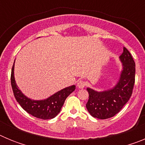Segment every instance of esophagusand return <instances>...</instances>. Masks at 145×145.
I'll return each instance as SVG.
<instances>
[{"label":"esophagus","mask_w":145,"mask_h":145,"mask_svg":"<svg viewBox=\"0 0 145 145\" xmlns=\"http://www.w3.org/2000/svg\"><path fill=\"white\" fill-rule=\"evenodd\" d=\"M77 86L79 88H84V87L86 86V82L84 80H79L78 82V84H77Z\"/></svg>","instance_id":"obj_1"}]
</instances>
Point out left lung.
Listing matches in <instances>:
<instances>
[{
  "instance_id": "left-lung-1",
  "label": "left lung",
  "mask_w": 145,
  "mask_h": 145,
  "mask_svg": "<svg viewBox=\"0 0 145 145\" xmlns=\"http://www.w3.org/2000/svg\"><path fill=\"white\" fill-rule=\"evenodd\" d=\"M119 58L122 63V70L118 82L113 88L103 91L87 88L89 95L86 106L93 118L107 119L113 117L131 97L135 82V62L125 47Z\"/></svg>"
}]
</instances>
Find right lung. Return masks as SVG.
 <instances>
[{"label": "right lung", "mask_w": 145, "mask_h": 145, "mask_svg": "<svg viewBox=\"0 0 145 145\" xmlns=\"http://www.w3.org/2000/svg\"><path fill=\"white\" fill-rule=\"evenodd\" d=\"M15 62V61H14ZM14 63L11 69V84L15 99L27 112L38 118L52 119L59 113L66 98L75 89V86L67 87L43 100H33L19 89L14 78Z\"/></svg>", "instance_id": "right-lung-1"}]
</instances>
